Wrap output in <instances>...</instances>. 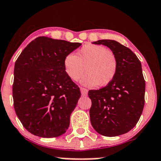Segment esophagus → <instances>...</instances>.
Masks as SVG:
<instances>
[{
  "mask_svg": "<svg viewBox=\"0 0 161 161\" xmlns=\"http://www.w3.org/2000/svg\"><path fill=\"white\" fill-rule=\"evenodd\" d=\"M80 91H81V93H82V96H83V97H86L87 95V92H88V91H87V89L84 88V87H80Z\"/></svg>",
  "mask_w": 161,
  "mask_h": 161,
  "instance_id": "obj_1",
  "label": "esophagus"
}]
</instances>
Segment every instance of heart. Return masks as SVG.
<instances>
[{"label": "heart", "mask_w": 161, "mask_h": 161, "mask_svg": "<svg viewBox=\"0 0 161 161\" xmlns=\"http://www.w3.org/2000/svg\"><path fill=\"white\" fill-rule=\"evenodd\" d=\"M64 68L71 80L78 81L85 72L82 85L105 87L116 76L118 63L114 53L105 47L87 44L77 52L76 56L69 54L64 58Z\"/></svg>", "instance_id": "obj_1"}]
</instances>
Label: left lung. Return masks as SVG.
Instances as JSON below:
<instances>
[{"instance_id": "8db88e82", "label": "left lung", "mask_w": 161, "mask_h": 161, "mask_svg": "<svg viewBox=\"0 0 161 161\" xmlns=\"http://www.w3.org/2000/svg\"><path fill=\"white\" fill-rule=\"evenodd\" d=\"M93 44L111 49L117 57L118 68L109 85L88 91L92 103L91 123L100 135L116 137L133 129L143 112L146 83L141 63L129 48L114 40H98Z\"/></svg>"}]
</instances>
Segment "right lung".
Wrapping results in <instances>:
<instances>
[{"mask_svg":"<svg viewBox=\"0 0 161 161\" xmlns=\"http://www.w3.org/2000/svg\"><path fill=\"white\" fill-rule=\"evenodd\" d=\"M82 45L40 36L24 49L14 68V108L24 127L41 137H56L70 125L81 97L64 71V58Z\"/></svg>","mask_w":161,"mask_h":161,"instance_id":"obj_1","label":"right lung"}]
</instances>
